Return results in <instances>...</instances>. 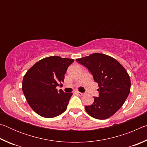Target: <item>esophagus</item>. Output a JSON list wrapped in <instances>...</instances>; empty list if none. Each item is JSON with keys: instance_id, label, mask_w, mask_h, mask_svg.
Masks as SVG:
<instances>
[{"instance_id": "esophagus-1", "label": "esophagus", "mask_w": 147, "mask_h": 147, "mask_svg": "<svg viewBox=\"0 0 147 147\" xmlns=\"http://www.w3.org/2000/svg\"><path fill=\"white\" fill-rule=\"evenodd\" d=\"M76 93L78 94V95H80V96H83L84 94V93H81V92H79V91H76Z\"/></svg>"}]
</instances>
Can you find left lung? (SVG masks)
<instances>
[{
	"label": "left lung",
	"mask_w": 147,
	"mask_h": 147,
	"mask_svg": "<svg viewBox=\"0 0 147 147\" xmlns=\"http://www.w3.org/2000/svg\"><path fill=\"white\" fill-rule=\"evenodd\" d=\"M76 60L89 69L99 86V96L94 97L91 105L85 106L86 112L100 120L109 118L123 106L130 93L131 82L127 71L115 58L101 53Z\"/></svg>",
	"instance_id": "1"
}]
</instances>
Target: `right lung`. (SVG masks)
Segmentation results:
<instances>
[{
  "mask_svg": "<svg viewBox=\"0 0 147 147\" xmlns=\"http://www.w3.org/2000/svg\"><path fill=\"white\" fill-rule=\"evenodd\" d=\"M73 59L49 56L38 61L24 74L23 91L27 102L43 117L53 118L66 110L72 93L56 87L64 81V74Z\"/></svg>",
  "mask_w": 147,
  "mask_h": 147,
  "instance_id": "right-lung-1",
  "label": "right lung"
}]
</instances>
